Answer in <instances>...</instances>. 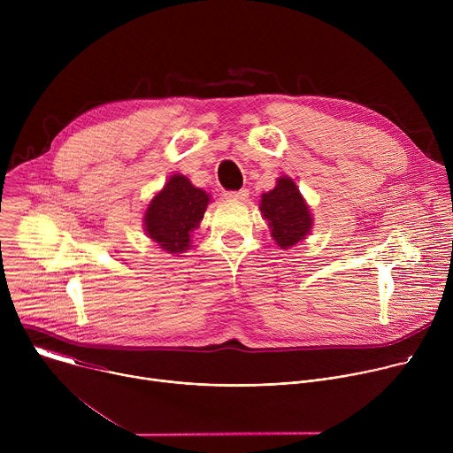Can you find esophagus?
<instances>
[{
    "instance_id": "esophagus-1",
    "label": "esophagus",
    "mask_w": 453,
    "mask_h": 453,
    "mask_svg": "<svg viewBox=\"0 0 453 453\" xmlns=\"http://www.w3.org/2000/svg\"><path fill=\"white\" fill-rule=\"evenodd\" d=\"M224 197H226L227 201H231V203L247 201V197H249V189L242 188V189H238V191H226V193H224Z\"/></svg>"
}]
</instances>
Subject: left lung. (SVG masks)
Instances as JSON below:
<instances>
[{"label":"left lung","mask_w":453,"mask_h":453,"mask_svg":"<svg viewBox=\"0 0 453 453\" xmlns=\"http://www.w3.org/2000/svg\"><path fill=\"white\" fill-rule=\"evenodd\" d=\"M262 217L267 220L271 236L281 249H290L303 242L311 227L313 217L310 206L288 175H281L271 191L262 193Z\"/></svg>","instance_id":"left-lung-1"}]
</instances>
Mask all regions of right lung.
<instances>
[{"mask_svg": "<svg viewBox=\"0 0 453 453\" xmlns=\"http://www.w3.org/2000/svg\"><path fill=\"white\" fill-rule=\"evenodd\" d=\"M210 203V193L193 186L186 175L173 173L150 199L143 229L163 250L182 254L191 247V233L201 226Z\"/></svg>", "mask_w": 453, "mask_h": 453, "instance_id": "add662e5", "label": "right lung"}]
</instances>
